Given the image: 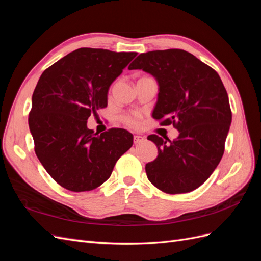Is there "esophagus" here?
<instances>
[{"instance_id":"1","label":"esophagus","mask_w":261,"mask_h":261,"mask_svg":"<svg viewBox=\"0 0 261 261\" xmlns=\"http://www.w3.org/2000/svg\"><path fill=\"white\" fill-rule=\"evenodd\" d=\"M144 140H145L144 136H140V135L134 136V144H140V143H143Z\"/></svg>"}]
</instances>
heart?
Segmentation results:
<instances>
[{
  "label": "heart",
  "mask_w": 261,
  "mask_h": 261,
  "mask_svg": "<svg viewBox=\"0 0 261 261\" xmlns=\"http://www.w3.org/2000/svg\"><path fill=\"white\" fill-rule=\"evenodd\" d=\"M123 121L126 125L130 126V127H137V126L140 124V115L137 113L126 115L123 117Z\"/></svg>",
  "instance_id": "heart-1"
}]
</instances>
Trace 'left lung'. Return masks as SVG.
Masks as SVG:
<instances>
[{
	"instance_id": "obj_1",
	"label": "left lung",
	"mask_w": 261,
	"mask_h": 261,
	"mask_svg": "<svg viewBox=\"0 0 261 261\" xmlns=\"http://www.w3.org/2000/svg\"><path fill=\"white\" fill-rule=\"evenodd\" d=\"M128 69H143L159 85L152 117L173 126V141L149 135L158 156L146 164L148 179L168 194L198 188L216 170L232 122L227 92L215 69L184 50L141 53Z\"/></svg>"
}]
</instances>
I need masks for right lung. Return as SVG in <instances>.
<instances>
[{"label": "right lung", "mask_w": 261, "mask_h": 261, "mask_svg": "<svg viewBox=\"0 0 261 261\" xmlns=\"http://www.w3.org/2000/svg\"><path fill=\"white\" fill-rule=\"evenodd\" d=\"M136 55L81 48L39 78L28 118L35 151L50 176L68 191H92L103 184L133 146V134L126 129L97 135L87 120L108 106L110 86Z\"/></svg>", "instance_id": "1"}]
</instances>
